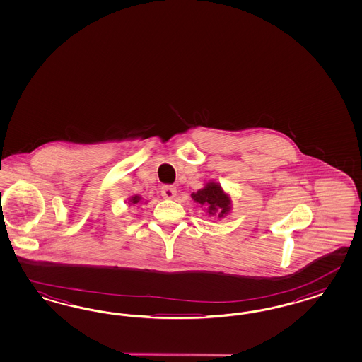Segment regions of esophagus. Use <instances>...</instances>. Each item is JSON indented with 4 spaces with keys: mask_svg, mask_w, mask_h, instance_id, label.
Masks as SVG:
<instances>
[{
    "mask_svg": "<svg viewBox=\"0 0 362 362\" xmlns=\"http://www.w3.org/2000/svg\"><path fill=\"white\" fill-rule=\"evenodd\" d=\"M161 194L163 199L172 200L177 196V187H172V185H165V187H162Z\"/></svg>",
    "mask_w": 362,
    "mask_h": 362,
    "instance_id": "34e87169",
    "label": "esophagus"
}]
</instances>
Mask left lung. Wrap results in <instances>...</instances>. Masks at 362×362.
Returning <instances> with one entry per match:
<instances>
[{
    "label": "left lung",
    "mask_w": 362,
    "mask_h": 362,
    "mask_svg": "<svg viewBox=\"0 0 362 362\" xmlns=\"http://www.w3.org/2000/svg\"><path fill=\"white\" fill-rule=\"evenodd\" d=\"M194 202L200 204L209 216L223 218L230 212L232 199L217 181H208L204 187L190 194Z\"/></svg>",
    "instance_id": "left-lung-1"
}]
</instances>
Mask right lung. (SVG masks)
Wrapping results in <instances>:
<instances>
[{
	"mask_svg": "<svg viewBox=\"0 0 362 362\" xmlns=\"http://www.w3.org/2000/svg\"><path fill=\"white\" fill-rule=\"evenodd\" d=\"M142 201H144V199H142L141 196L135 194V196H132V197L127 200V204H129V205H133V204H138V202H142ZM146 202H148V201H146ZM146 202H145V204H146Z\"/></svg>",
	"mask_w": 362,
	"mask_h": 362,
	"instance_id": "1",
	"label": "right lung"
}]
</instances>
